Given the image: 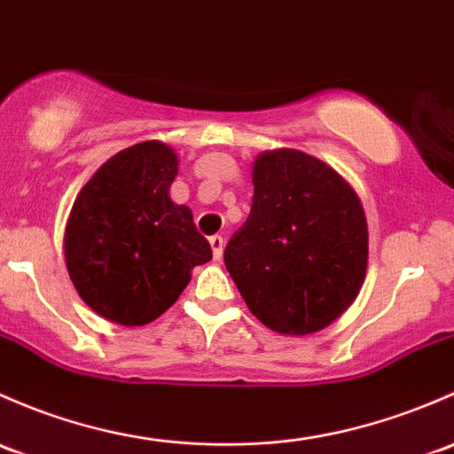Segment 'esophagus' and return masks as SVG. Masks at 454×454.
<instances>
[{"label": "esophagus", "instance_id": "esophagus-1", "mask_svg": "<svg viewBox=\"0 0 454 454\" xmlns=\"http://www.w3.org/2000/svg\"><path fill=\"white\" fill-rule=\"evenodd\" d=\"M208 243H211V250H213L215 261L222 259V254H223V237L215 235V237H211V239H208Z\"/></svg>", "mask_w": 454, "mask_h": 454}]
</instances>
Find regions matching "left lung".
I'll use <instances>...</instances> for the list:
<instances>
[{"label":"left lung","instance_id":"1","mask_svg":"<svg viewBox=\"0 0 454 454\" xmlns=\"http://www.w3.org/2000/svg\"><path fill=\"white\" fill-rule=\"evenodd\" d=\"M252 183V211L223 263L267 328L309 335L340 317L364 285V207L333 167L298 150L261 154Z\"/></svg>","mask_w":454,"mask_h":454}]
</instances>
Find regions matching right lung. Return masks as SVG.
Here are the masks:
<instances>
[{
	"label": "right lung",
	"mask_w": 454,
	"mask_h": 454,
	"mask_svg": "<svg viewBox=\"0 0 454 454\" xmlns=\"http://www.w3.org/2000/svg\"><path fill=\"white\" fill-rule=\"evenodd\" d=\"M178 156L159 141L137 143L84 184L65 231V261L80 298L111 322L143 326L165 313L213 259L211 243L169 187Z\"/></svg>",
	"instance_id": "add662e5"
}]
</instances>
